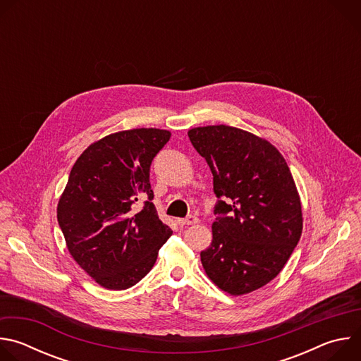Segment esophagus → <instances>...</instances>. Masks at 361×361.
<instances>
[{
    "label": "esophagus",
    "mask_w": 361,
    "mask_h": 361,
    "mask_svg": "<svg viewBox=\"0 0 361 361\" xmlns=\"http://www.w3.org/2000/svg\"><path fill=\"white\" fill-rule=\"evenodd\" d=\"M177 223H178L180 226H191V224H197V223H198V219H197L195 216H188V217H185V219L177 220Z\"/></svg>",
    "instance_id": "esophagus-1"
}]
</instances>
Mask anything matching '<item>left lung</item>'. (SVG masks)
Wrapping results in <instances>:
<instances>
[{
	"instance_id": "left-lung-1",
	"label": "left lung",
	"mask_w": 361,
	"mask_h": 361,
	"mask_svg": "<svg viewBox=\"0 0 361 361\" xmlns=\"http://www.w3.org/2000/svg\"><path fill=\"white\" fill-rule=\"evenodd\" d=\"M188 137L221 198L201 264L223 291L251 293L277 277L301 237V201L290 169L271 142L235 127H195Z\"/></svg>"
}]
</instances>
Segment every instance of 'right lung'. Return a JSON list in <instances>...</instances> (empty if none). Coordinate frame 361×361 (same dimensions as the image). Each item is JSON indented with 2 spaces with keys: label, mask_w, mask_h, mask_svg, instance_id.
<instances>
[{
  "label": "right lung",
  "mask_w": 361,
  "mask_h": 361,
  "mask_svg": "<svg viewBox=\"0 0 361 361\" xmlns=\"http://www.w3.org/2000/svg\"><path fill=\"white\" fill-rule=\"evenodd\" d=\"M171 133L134 128L92 142L77 159L60 197L57 219L75 263L107 290L145 277L173 234L157 214L149 166ZM145 197L141 209L135 201Z\"/></svg>",
  "instance_id": "1"
}]
</instances>
